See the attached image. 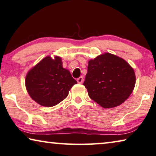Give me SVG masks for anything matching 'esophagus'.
Returning a JSON list of instances; mask_svg holds the SVG:
<instances>
[{"label":"esophagus","instance_id":"34e87169","mask_svg":"<svg viewBox=\"0 0 156 156\" xmlns=\"http://www.w3.org/2000/svg\"><path fill=\"white\" fill-rule=\"evenodd\" d=\"M76 81H77L78 83H82L83 81V76H80V77H79L77 80H76Z\"/></svg>","mask_w":156,"mask_h":156}]
</instances>
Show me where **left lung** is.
I'll return each instance as SVG.
<instances>
[{
	"label": "left lung",
	"instance_id": "left-lung-1",
	"mask_svg": "<svg viewBox=\"0 0 156 156\" xmlns=\"http://www.w3.org/2000/svg\"><path fill=\"white\" fill-rule=\"evenodd\" d=\"M136 85L133 68L124 58L108 52L88 61L83 86L93 101L104 108L118 106Z\"/></svg>",
	"mask_w": 156,
	"mask_h": 156
}]
</instances>
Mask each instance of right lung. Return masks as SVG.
<instances>
[{
	"label": "right lung",
	"instance_id": "obj_1",
	"mask_svg": "<svg viewBox=\"0 0 156 156\" xmlns=\"http://www.w3.org/2000/svg\"><path fill=\"white\" fill-rule=\"evenodd\" d=\"M60 57L50 56L41 60L28 71L25 87L33 100L40 105L52 107L68 95L73 85L77 83L70 71L63 68Z\"/></svg>",
	"mask_w": 156,
	"mask_h": 156
}]
</instances>
